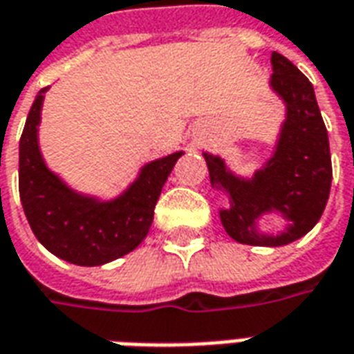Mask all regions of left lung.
Here are the masks:
<instances>
[{
    "label": "left lung",
    "instance_id": "1",
    "mask_svg": "<svg viewBox=\"0 0 354 354\" xmlns=\"http://www.w3.org/2000/svg\"><path fill=\"white\" fill-rule=\"evenodd\" d=\"M271 87L286 104V119L266 167L252 178H239L223 159L203 153L210 184L230 201L220 210L223 230L252 246H284L309 233L324 212L332 185L328 132L311 81L279 53L271 55ZM267 212H281L289 222L279 236L255 230V220Z\"/></svg>",
    "mask_w": 354,
    "mask_h": 354
}]
</instances>
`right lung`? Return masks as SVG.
<instances>
[{
	"instance_id": "right-lung-1",
	"label": "right lung",
	"mask_w": 354,
	"mask_h": 354,
	"mask_svg": "<svg viewBox=\"0 0 354 354\" xmlns=\"http://www.w3.org/2000/svg\"><path fill=\"white\" fill-rule=\"evenodd\" d=\"M45 91L35 96L20 136L19 192L28 223L49 252L70 263L94 267L117 260L146 239L162 185L184 151L147 162L117 199L81 195L47 169L39 151Z\"/></svg>"
}]
</instances>
